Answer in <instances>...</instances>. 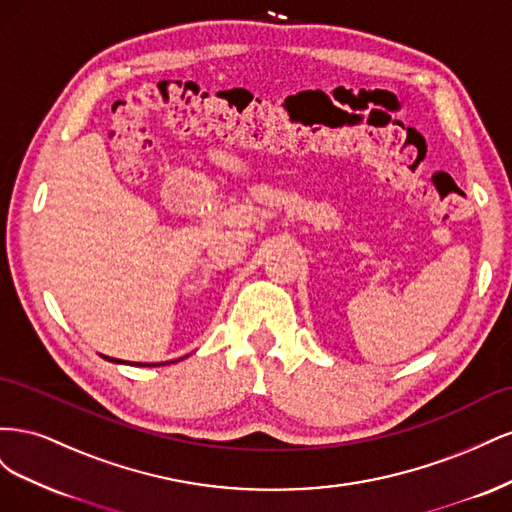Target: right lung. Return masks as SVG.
<instances>
[{
    "mask_svg": "<svg viewBox=\"0 0 512 512\" xmlns=\"http://www.w3.org/2000/svg\"><path fill=\"white\" fill-rule=\"evenodd\" d=\"M106 361H113V363H123V361H119V359H111V356H104ZM132 365H147V367H158V365H166V363H132Z\"/></svg>",
    "mask_w": 512,
    "mask_h": 512,
    "instance_id": "right-lung-1",
    "label": "right lung"
}]
</instances>
